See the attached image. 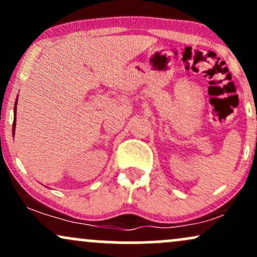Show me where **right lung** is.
<instances>
[{
  "mask_svg": "<svg viewBox=\"0 0 257 257\" xmlns=\"http://www.w3.org/2000/svg\"><path fill=\"white\" fill-rule=\"evenodd\" d=\"M16 113H17V101H16V107H14V114ZM14 131H16V118H14V123H13V135H14Z\"/></svg>",
  "mask_w": 257,
  "mask_h": 257,
  "instance_id": "1",
  "label": "right lung"
}]
</instances>
